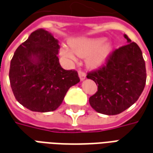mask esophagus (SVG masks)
Wrapping results in <instances>:
<instances>
[{
    "instance_id": "34e87169",
    "label": "esophagus",
    "mask_w": 153,
    "mask_h": 153,
    "mask_svg": "<svg viewBox=\"0 0 153 153\" xmlns=\"http://www.w3.org/2000/svg\"><path fill=\"white\" fill-rule=\"evenodd\" d=\"M78 75H79V77H80V80H81V81H84V80L86 78V75H85V72H83V71H79Z\"/></svg>"
}]
</instances>
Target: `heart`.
Listing matches in <instances>:
<instances>
[{"mask_svg":"<svg viewBox=\"0 0 153 153\" xmlns=\"http://www.w3.org/2000/svg\"><path fill=\"white\" fill-rule=\"evenodd\" d=\"M104 42V39L76 38L71 40V47L62 46L61 54L69 60H75L76 55L86 57L85 62L89 68H98L105 64L114 50L113 44Z\"/></svg>","mask_w":153,"mask_h":153,"instance_id":"obj_1","label":"heart"}]
</instances>
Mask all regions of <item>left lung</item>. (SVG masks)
I'll return each instance as SVG.
<instances>
[{
    "mask_svg": "<svg viewBox=\"0 0 153 153\" xmlns=\"http://www.w3.org/2000/svg\"><path fill=\"white\" fill-rule=\"evenodd\" d=\"M128 44L114 51L105 67L86 77L98 85L89 102L98 113L114 115L136 102L146 84L147 73L143 53L136 43L124 35Z\"/></svg>",
    "mask_w": 153,
    "mask_h": 153,
    "instance_id": "8db88e82",
    "label": "left lung"
}]
</instances>
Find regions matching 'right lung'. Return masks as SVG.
I'll use <instances>...</instances> for the list:
<instances>
[{
  "label": "right lung",
  "instance_id": "1",
  "mask_svg": "<svg viewBox=\"0 0 153 153\" xmlns=\"http://www.w3.org/2000/svg\"><path fill=\"white\" fill-rule=\"evenodd\" d=\"M60 46L47 30H35L17 48L10 67V86L17 101L34 112L54 111L69 88L80 82L77 71L59 63Z\"/></svg>",
  "mask_w": 153,
  "mask_h": 153
}]
</instances>
